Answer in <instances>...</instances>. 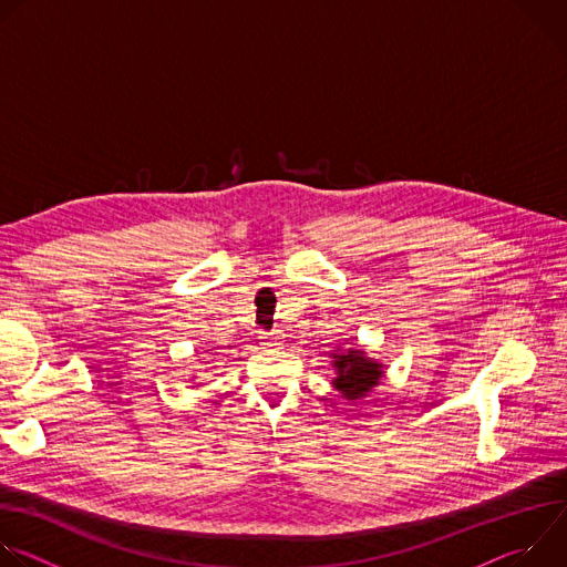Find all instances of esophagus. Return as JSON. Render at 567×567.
<instances>
[{
    "label": "esophagus",
    "mask_w": 567,
    "mask_h": 567,
    "mask_svg": "<svg viewBox=\"0 0 567 567\" xmlns=\"http://www.w3.org/2000/svg\"><path fill=\"white\" fill-rule=\"evenodd\" d=\"M262 348H278L280 346V337L276 332H262Z\"/></svg>",
    "instance_id": "obj_1"
}]
</instances>
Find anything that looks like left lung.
Returning a JSON list of instances; mask_svg holds the SVG:
<instances>
[{
	"instance_id": "1",
	"label": "left lung",
	"mask_w": 567,
	"mask_h": 567,
	"mask_svg": "<svg viewBox=\"0 0 567 567\" xmlns=\"http://www.w3.org/2000/svg\"><path fill=\"white\" fill-rule=\"evenodd\" d=\"M334 368L339 372V379L334 385L348 396L357 399L370 392L379 379H381V363H374L363 357V352L350 350L348 354H337L334 357Z\"/></svg>"
}]
</instances>
